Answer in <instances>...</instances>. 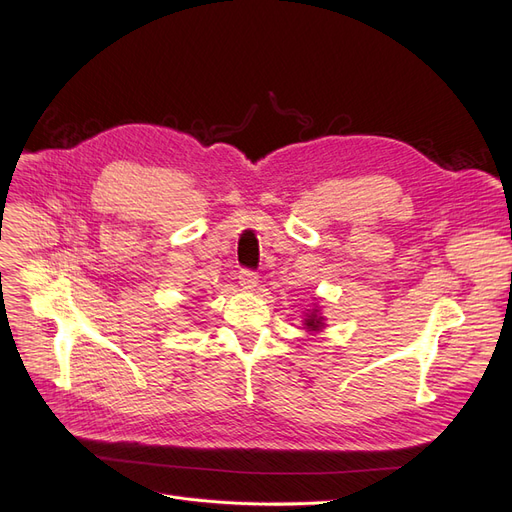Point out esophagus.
Listing matches in <instances>:
<instances>
[{"mask_svg":"<svg viewBox=\"0 0 512 512\" xmlns=\"http://www.w3.org/2000/svg\"><path fill=\"white\" fill-rule=\"evenodd\" d=\"M238 282H240V286L245 288V290H253L259 280H257V274L253 270H240Z\"/></svg>","mask_w":512,"mask_h":512,"instance_id":"34e87169","label":"esophagus"}]
</instances>
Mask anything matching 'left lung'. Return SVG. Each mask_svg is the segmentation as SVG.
Masks as SVG:
<instances>
[{
	"label": "left lung",
	"instance_id": "8db88e82",
	"mask_svg": "<svg viewBox=\"0 0 512 512\" xmlns=\"http://www.w3.org/2000/svg\"><path fill=\"white\" fill-rule=\"evenodd\" d=\"M321 321H324V317H319V313H317V309L315 311H311V315H307V319H305V324H307V330L309 332H317V330H321Z\"/></svg>",
	"mask_w": 512,
	"mask_h": 512
}]
</instances>
